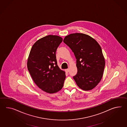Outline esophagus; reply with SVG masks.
Masks as SVG:
<instances>
[{"label": "esophagus", "mask_w": 127, "mask_h": 127, "mask_svg": "<svg viewBox=\"0 0 127 127\" xmlns=\"http://www.w3.org/2000/svg\"><path fill=\"white\" fill-rule=\"evenodd\" d=\"M65 71H66V73H68V72H69V69H66V70H65Z\"/></svg>", "instance_id": "obj_1"}]
</instances>
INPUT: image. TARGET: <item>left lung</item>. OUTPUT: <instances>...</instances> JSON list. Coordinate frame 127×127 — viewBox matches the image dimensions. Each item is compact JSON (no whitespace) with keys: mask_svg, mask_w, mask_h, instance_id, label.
I'll list each match as a JSON object with an SVG mask.
<instances>
[{"mask_svg":"<svg viewBox=\"0 0 127 127\" xmlns=\"http://www.w3.org/2000/svg\"><path fill=\"white\" fill-rule=\"evenodd\" d=\"M63 42L76 59L77 72L73 76L76 84L83 90L93 89L100 82L104 69L101 46L92 37L82 33L70 34L65 37Z\"/></svg>","mask_w":127,"mask_h":127,"instance_id":"obj_1","label":"left lung"}]
</instances>
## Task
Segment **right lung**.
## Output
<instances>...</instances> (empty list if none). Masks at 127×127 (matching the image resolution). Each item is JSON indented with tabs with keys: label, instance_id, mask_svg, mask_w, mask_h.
Returning <instances> with one entry per match:
<instances>
[{
	"label": "right lung",
	"instance_id": "1",
	"mask_svg": "<svg viewBox=\"0 0 127 127\" xmlns=\"http://www.w3.org/2000/svg\"><path fill=\"white\" fill-rule=\"evenodd\" d=\"M62 38L49 35L37 40L31 48L27 68L31 77L42 90L49 93L62 89L65 72L58 67L56 51L62 42Z\"/></svg>",
	"mask_w": 127,
	"mask_h": 127
}]
</instances>
